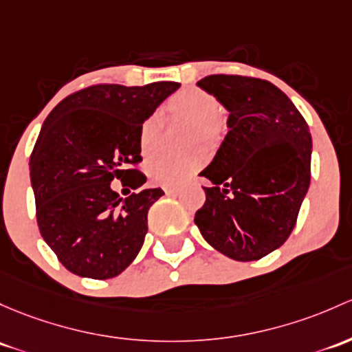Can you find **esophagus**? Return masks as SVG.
<instances>
[{
	"label": "esophagus",
	"mask_w": 352,
	"mask_h": 352,
	"mask_svg": "<svg viewBox=\"0 0 352 352\" xmlns=\"http://www.w3.org/2000/svg\"><path fill=\"white\" fill-rule=\"evenodd\" d=\"M164 192L166 195H173L177 194V187H164Z\"/></svg>",
	"instance_id": "esophagus-1"
}]
</instances>
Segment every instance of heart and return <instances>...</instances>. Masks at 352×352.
Segmentation results:
<instances>
[{
  "label": "heart",
  "mask_w": 352,
  "mask_h": 352,
  "mask_svg": "<svg viewBox=\"0 0 352 352\" xmlns=\"http://www.w3.org/2000/svg\"><path fill=\"white\" fill-rule=\"evenodd\" d=\"M166 113L177 120L194 123V140L214 142L219 133V120L224 109L221 102L209 92L197 87H188L177 92L166 104ZM162 121L158 114L148 118L140 128V148L145 157L157 151L160 138ZM204 157L201 153L190 155H160L148 164V175L165 187H179L186 184L195 170L201 168Z\"/></svg>",
  "instance_id": "1"
}]
</instances>
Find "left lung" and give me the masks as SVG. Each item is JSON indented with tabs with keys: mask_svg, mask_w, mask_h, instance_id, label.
Returning <instances> with one entry per match:
<instances>
[{
	"mask_svg": "<svg viewBox=\"0 0 352 352\" xmlns=\"http://www.w3.org/2000/svg\"><path fill=\"white\" fill-rule=\"evenodd\" d=\"M197 86L228 109V133L201 172L212 186L195 224L214 250L254 261L287 241L310 186L312 136L268 80L207 76Z\"/></svg>",
	"mask_w": 352,
	"mask_h": 352,
	"instance_id": "obj_1",
	"label": "left lung"
}]
</instances>
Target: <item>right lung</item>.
I'll return each mask as SVG.
<instances>
[{
  "label": "right lung",
  "instance_id": "1",
  "mask_svg": "<svg viewBox=\"0 0 352 352\" xmlns=\"http://www.w3.org/2000/svg\"><path fill=\"white\" fill-rule=\"evenodd\" d=\"M180 87L99 84L58 102L43 121L30 157V180L42 238L58 261L84 278L106 280L126 270L142 250L148 209L164 195L143 188L123 199L111 188L142 187L140 128Z\"/></svg>",
  "mask_w": 352,
  "mask_h": 352
}]
</instances>
